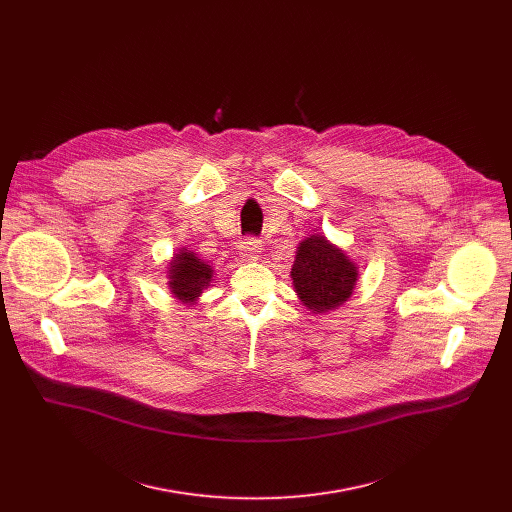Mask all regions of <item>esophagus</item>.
I'll use <instances>...</instances> for the list:
<instances>
[{
    "instance_id": "1",
    "label": "esophagus",
    "mask_w": 512,
    "mask_h": 512,
    "mask_svg": "<svg viewBox=\"0 0 512 512\" xmlns=\"http://www.w3.org/2000/svg\"><path fill=\"white\" fill-rule=\"evenodd\" d=\"M239 249H241V255L245 257V259H249V261H255V259H259V255H261V243L257 241V239H245V241H241V245H239Z\"/></svg>"
}]
</instances>
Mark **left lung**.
<instances>
[{"label": "left lung", "mask_w": 512, "mask_h": 512, "mask_svg": "<svg viewBox=\"0 0 512 512\" xmlns=\"http://www.w3.org/2000/svg\"><path fill=\"white\" fill-rule=\"evenodd\" d=\"M291 279L300 302L314 314L340 308L356 287L358 267L324 235H312L298 245Z\"/></svg>", "instance_id": "1"}]
</instances>
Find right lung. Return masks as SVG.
I'll return each instance as SVG.
<instances>
[{
  "label": "right lung",
  "mask_w": 512,
  "mask_h": 512,
  "mask_svg": "<svg viewBox=\"0 0 512 512\" xmlns=\"http://www.w3.org/2000/svg\"><path fill=\"white\" fill-rule=\"evenodd\" d=\"M168 287L172 296L188 306L196 304L202 291L212 281V267L198 259L196 253L188 249H180L174 253L170 265H168Z\"/></svg>",
  "instance_id": "add662e5"
}]
</instances>
